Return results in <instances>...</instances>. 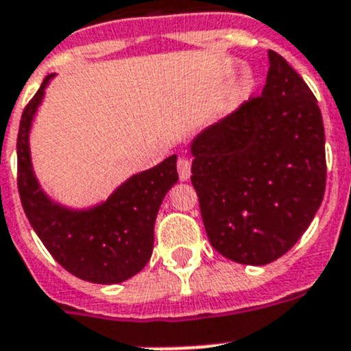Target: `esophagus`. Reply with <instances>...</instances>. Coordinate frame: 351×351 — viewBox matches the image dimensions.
I'll return each mask as SVG.
<instances>
[{
    "label": "esophagus",
    "instance_id": "1",
    "mask_svg": "<svg viewBox=\"0 0 351 351\" xmlns=\"http://www.w3.org/2000/svg\"><path fill=\"white\" fill-rule=\"evenodd\" d=\"M176 167H178V176L182 182H187L191 178V160L187 158H178V162H176Z\"/></svg>",
    "mask_w": 351,
    "mask_h": 351
}]
</instances>
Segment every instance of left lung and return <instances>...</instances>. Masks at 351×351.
Returning a JSON list of instances; mask_svg holds the SVG:
<instances>
[{
	"mask_svg": "<svg viewBox=\"0 0 351 351\" xmlns=\"http://www.w3.org/2000/svg\"><path fill=\"white\" fill-rule=\"evenodd\" d=\"M267 84L197 136L193 182L212 247L267 265L293 247L322 205L327 180L318 100L276 51Z\"/></svg>",
	"mask_w": 351,
	"mask_h": 351,
	"instance_id": "1",
	"label": "left lung"
}]
</instances>
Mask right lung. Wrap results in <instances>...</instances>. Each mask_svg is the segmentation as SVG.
Here are the masks:
<instances>
[{"mask_svg": "<svg viewBox=\"0 0 351 351\" xmlns=\"http://www.w3.org/2000/svg\"><path fill=\"white\" fill-rule=\"evenodd\" d=\"M24 108L17 136V187L29 224L51 256L72 276L97 285L123 282L143 270L154 251V226L164 196L178 182L176 155L130 176L90 210H69L49 199L32 169L28 134L47 86Z\"/></svg>", "mask_w": 351, "mask_h": 351, "instance_id": "obj_1", "label": "right lung"}]
</instances>
